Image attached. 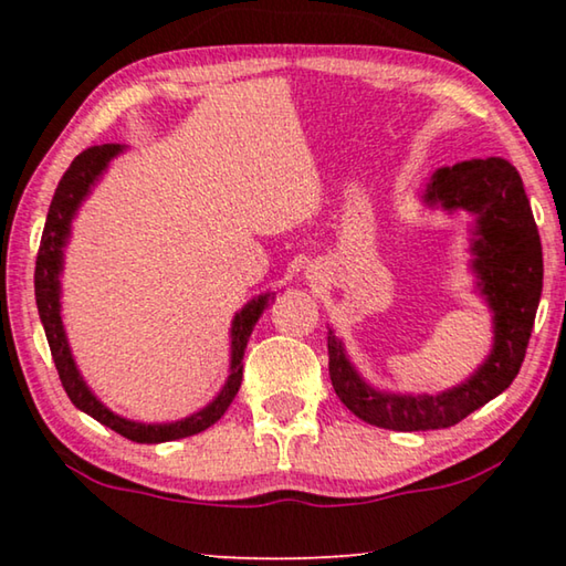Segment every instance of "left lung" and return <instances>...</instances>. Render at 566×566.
<instances>
[{"mask_svg": "<svg viewBox=\"0 0 566 566\" xmlns=\"http://www.w3.org/2000/svg\"><path fill=\"white\" fill-rule=\"evenodd\" d=\"M421 202L447 214H472L469 270L492 312L494 342L486 359L462 385L439 395H399L371 387L354 367L344 342L329 329L332 387L352 415L395 432L447 429L484 407L520 375L542 296L544 262L520 171L502 157L469 159L437 169Z\"/></svg>", "mask_w": 566, "mask_h": 566, "instance_id": "8db88e82", "label": "left lung"}]
</instances>
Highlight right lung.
I'll use <instances>...</instances> for the list:
<instances>
[{
    "label": "right lung",
    "mask_w": 566,
    "mask_h": 566,
    "mask_svg": "<svg viewBox=\"0 0 566 566\" xmlns=\"http://www.w3.org/2000/svg\"><path fill=\"white\" fill-rule=\"evenodd\" d=\"M124 151L122 145H102V147H90L84 149L82 155H76L70 169L64 171V177L56 185V191L52 197L50 212H46L42 242H40V254H36V270H34V296H36V310H40V319L46 334V342H50L54 367L60 371L62 387L66 397L72 399L76 409H82L84 415L97 419L99 424L114 429V432L132 439V442L139 444H159V442H175V439H185L191 434L205 432L214 424V421L222 419L227 407L232 405L237 397L239 387H242V369H244V349L247 342L252 337L254 324L260 322L262 312L270 306L274 296L266 292L249 300L242 310L234 314L232 329H229V337H232V357H229V377L224 387L219 389V395L209 401L195 415L177 421H165V424H145V421H134L127 417L114 415L109 407H104L97 399V395L90 389L87 381L80 375V367H76L74 354L70 347V339H66L64 322H62V270H64V249L70 244L72 237V219L80 212L84 199L92 195L94 185H97L99 177L107 171L109 161L119 157Z\"/></svg>",
    "instance_id": "right-lung-1"
}]
</instances>
